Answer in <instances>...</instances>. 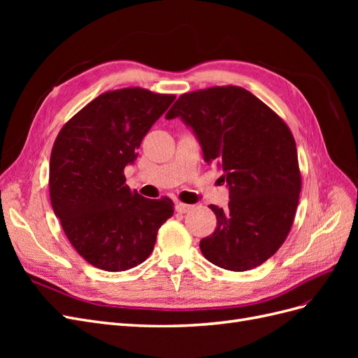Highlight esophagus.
Wrapping results in <instances>:
<instances>
[{"mask_svg":"<svg viewBox=\"0 0 358 358\" xmlns=\"http://www.w3.org/2000/svg\"><path fill=\"white\" fill-rule=\"evenodd\" d=\"M175 209H176V212H179V213H187V212H189V210L192 209V206L185 204V203H176Z\"/></svg>","mask_w":358,"mask_h":358,"instance_id":"obj_1","label":"esophagus"}]
</instances>
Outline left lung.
Listing matches in <instances>:
<instances>
[{
	"mask_svg": "<svg viewBox=\"0 0 358 358\" xmlns=\"http://www.w3.org/2000/svg\"><path fill=\"white\" fill-rule=\"evenodd\" d=\"M192 128L206 162L222 169L229 208L210 204L215 231L200 242L206 259L245 272L272 257L294 221L301 176L288 125L241 86L182 94L166 117Z\"/></svg>",
	"mask_w": 358,
	"mask_h": 358,
	"instance_id": "left-lung-1",
	"label": "left lung"
}]
</instances>
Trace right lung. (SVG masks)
Here are the masks:
<instances>
[{
  "mask_svg": "<svg viewBox=\"0 0 358 358\" xmlns=\"http://www.w3.org/2000/svg\"><path fill=\"white\" fill-rule=\"evenodd\" d=\"M143 88L107 91L61 128L52 148L53 212L78 254L96 268L124 272L154 251L173 215L169 197L145 199L125 183L146 133L175 101Z\"/></svg>",
  "mask_w": 358,
  "mask_h": 358,
  "instance_id": "add662e5",
  "label": "right lung"
}]
</instances>
